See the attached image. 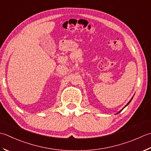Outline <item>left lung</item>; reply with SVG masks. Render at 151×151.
<instances>
[{
	"label": "left lung",
	"mask_w": 151,
	"mask_h": 151,
	"mask_svg": "<svg viewBox=\"0 0 151 151\" xmlns=\"http://www.w3.org/2000/svg\"><path fill=\"white\" fill-rule=\"evenodd\" d=\"M132 98H132V99H131V100H130V101H129V102H128V104H127V105H126V106H125V107H127V106H128V104H130V101H131V100H132ZM124 108H123V109H124ZM122 110H121V111H119V113H120V112H121V111H122Z\"/></svg>",
	"instance_id": "8db88e82"
}]
</instances>
